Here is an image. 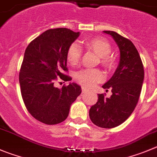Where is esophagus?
<instances>
[{"mask_svg": "<svg viewBox=\"0 0 157 157\" xmlns=\"http://www.w3.org/2000/svg\"><path fill=\"white\" fill-rule=\"evenodd\" d=\"M88 91H89V89H86V87H82V93L88 92Z\"/></svg>", "mask_w": 157, "mask_h": 157, "instance_id": "obj_1", "label": "esophagus"}]
</instances>
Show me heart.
<instances>
[{"label": "heart", "mask_w": 157, "mask_h": 157, "mask_svg": "<svg viewBox=\"0 0 157 157\" xmlns=\"http://www.w3.org/2000/svg\"><path fill=\"white\" fill-rule=\"evenodd\" d=\"M85 44L99 56L102 66L109 70L116 68V60L113 55H109L112 52V46L107 40L100 37H94L86 40ZM81 55L82 50L79 46L75 43L70 44L66 53V59L68 63L73 65L78 64L81 59ZM75 78L79 84L92 87L102 80V73L98 69L86 68L76 72Z\"/></svg>", "instance_id": "heart-1"}]
</instances>
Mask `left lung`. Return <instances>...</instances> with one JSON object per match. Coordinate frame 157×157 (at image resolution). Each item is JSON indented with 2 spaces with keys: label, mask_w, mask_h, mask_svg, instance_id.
Returning a JSON list of instances; mask_svg holds the SVG:
<instances>
[{
  "label": "left lung",
  "mask_w": 157,
  "mask_h": 157,
  "mask_svg": "<svg viewBox=\"0 0 157 157\" xmlns=\"http://www.w3.org/2000/svg\"><path fill=\"white\" fill-rule=\"evenodd\" d=\"M111 35L120 51L119 66L102 88L111 89L109 98L98 94V101L89 109V117L98 127L111 129L124 122L135 109L144 79V69L138 51L128 38L112 31Z\"/></svg>",
  "instance_id": "1"
}]
</instances>
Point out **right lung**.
Instances as JSON below:
<instances>
[{"label":"right lung","mask_w":157,"mask_h":157,"mask_svg":"<svg viewBox=\"0 0 157 157\" xmlns=\"http://www.w3.org/2000/svg\"><path fill=\"white\" fill-rule=\"evenodd\" d=\"M79 36L68 28L49 29L31 41L25 50L19 72L21 93L30 114L47 125L59 124L68 117L70 106L81 94L75 83L54 86L60 78L71 79L68 71L66 53Z\"/></svg>","instance_id":"obj_1"}]
</instances>
